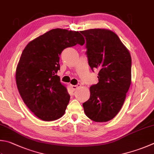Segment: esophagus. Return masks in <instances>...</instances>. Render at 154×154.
<instances>
[{
  "mask_svg": "<svg viewBox=\"0 0 154 154\" xmlns=\"http://www.w3.org/2000/svg\"><path fill=\"white\" fill-rule=\"evenodd\" d=\"M81 87V85L80 84H78L77 85H72V88L73 89V91H76L78 88H79Z\"/></svg>",
  "mask_w": 154,
  "mask_h": 154,
  "instance_id": "obj_1",
  "label": "esophagus"
}]
</instances>
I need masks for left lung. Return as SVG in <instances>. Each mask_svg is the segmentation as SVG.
I'll return each instance as SVG.
<instances>
[{
	"label": "left lung",
	"instance_id": "obj_1",
	"mask_svg": "<svg viewBox=\"0 0 154 154\" xmlns=\"http://www.w3.org/2000/svg\"><path fill=\"white\" fill-rule=\"evenodd\" d=\"M86 37V55L92 69L98 70V82L90 88L84 111L95 122L112 119L123 106L131 82V57L114 32L106 29L81 31Z\"/></svg>",
	"mask_w": 154,
	"mask_h": 154
}]
</instances>
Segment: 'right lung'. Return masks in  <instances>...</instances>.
Returning <instances> with one entry per match:
<instances>
[{
    "label": "right lung",
    "instance_id": "obj_1",
    "mask_svg": "<svg viewBox=\"0 0 154 154\" xmlns=\"http://www.w3.org/2000/svg\"><path fill=\"white\" fill-rule=\"evenodd\" d=\"M85 43L78 31L54 29L26 45L16 69V83L23 100L40 119L55 121L66 112L70 97L56 74L60 56L66 48Z\"/></svg>",
    "mask_w": 154,
    "mask_h": 154
}]
</instances>
